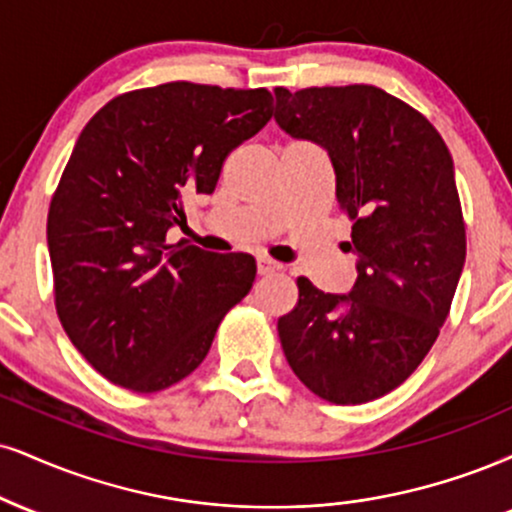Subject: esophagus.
Here are the masks:
<instances>
[{"mask_svg": "<svg viewBox=\"0 0 512 512\" xmlns=\"http://www.w3.org/2000/svg\"><path fill=\"white\" fill-rule=\"evenodd\" d=\"M279 269H281V264L269 260V257H260V260H257V272L260 274H274V272H279Z\"/></svg>", "mask_w": 512, "mask_h": 512, "instance_id": "34e87169", "label": "esophagus"}]
</instances>
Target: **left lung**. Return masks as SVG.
Instances as JSON below:
<instances>
[{"instance_id": "8db88e82", "label": "left lung", "mask_w": 512, "mask_h": 512, "mask_svg": "<svg viewBox=\"0 0 512 512\" xmlns=\"http://www.w3.org/2000/svg\"><path fill=\"white\" fill-rule=\"evenodd\" d=\"M274 95L283 131L329 152L357 255L350 295L295 281L298 305L279 319L283 355L315 396L369 403L420 367L451 312L465 264L451 152L427 116L374 85Z\"/></svg>"}]
</instances>
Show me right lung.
I'll list each match as a JSON object with an SVG mask.
<instances>
[{
	"instance_id": "obj_1",
	"label": "right lung",
	"mask_w": 512,
	"mask_h": 512,
	"mask_svg": "<svg viewBox=\"0 0 512 512\" xmlns=\"http://www.w3.org/2000/svg\"><path fill=\"white\" fill-rule=\"evenodd\" d=\"M272 92L174 83L123 92L88 121L47 214L59 322L104 379L157 393L200 367L250 293L255 257L166 243L183 195L272 119Z\"/></svg>"
}]
</instances>
